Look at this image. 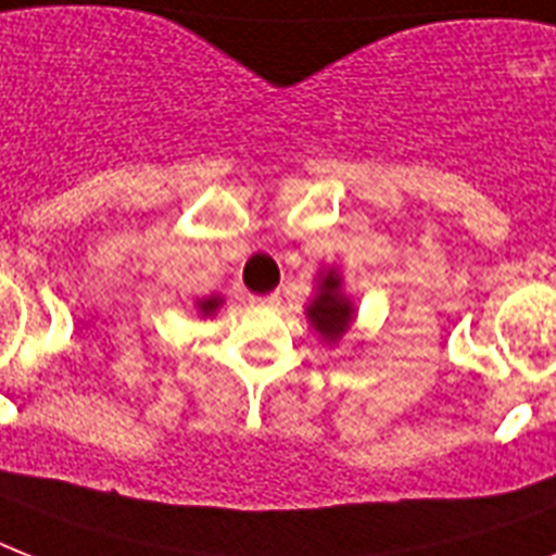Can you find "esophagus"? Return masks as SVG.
Listing matches in <instances>:
<instances>
[{
	"label": "esophagus",
	"instance_id": "34e87169",
	"mask_svg": "<svg viewBox=\"0 0 556 556\" xmlns=\"http://www.w3.org/2000/svg\"><path fill=\"white\" fill-rule=\"evenodd\" d=\"M253 303H256V305H279V294H277V291H274V294L253 296Z\"/></svg>",
	"mask_w": 556,
	"mask_h": 556
}]
</instances>
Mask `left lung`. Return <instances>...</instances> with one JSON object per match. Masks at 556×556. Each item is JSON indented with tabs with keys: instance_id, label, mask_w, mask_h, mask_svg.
<instances>
[{
	"instance_id": "left-lung-1",
	"label": "left lung",
	"mask_w": 556,
	"mask_h": 556,
	"mask_svg": "<svg viewBox=\"0 0 556 556\" xmlns=\"http://www.w3.org/2000/svg\"><path fill=\"white\" fill-rule=\"evenodd\" d=\"M317 288L314 296L305 305V320L312 323V329L320 334L323 343H338L357 317V308L352 296L343 291V274L334 265L317 270Z\"/></svg>"
}]
</instances>
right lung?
<instances>
[{"label":"right lung","instance_id":"add662e5","mask_svg":"<svg viewBox=\"0 0 556 556\" xmlns=\"http://www.w3.org/2000/svg\"><path fill=\"white\" fill-rule=\"evenodd\" d=\"M222 305H225V296H204V300H195V314L207 320V317H213Z\"/></svg>","mask_w":556,"mask_h":556}]
</instances>
